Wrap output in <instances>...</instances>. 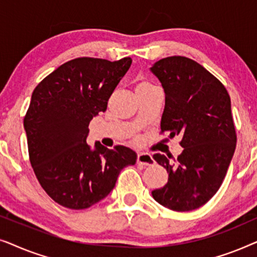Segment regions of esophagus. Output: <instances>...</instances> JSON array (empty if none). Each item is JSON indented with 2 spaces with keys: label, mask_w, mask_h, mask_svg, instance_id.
<instances>
[{
  "label": "esophagus",
  "mask_w": 257,
  "mask_h": 257,
  "mask_svg": "<svg viewBox=\"0 0 257 257\" xmlns=\"http://www.w3.org/2000/svg\"><path fill=\"white\" fill-rule=\"evenodd\" d=\"M137 161H138L139 165H144V166H151V165L154 164L152 156L149 153H144V152L138 153V160Z\"/></svg>",
  "instance_id": "esophagus-1"
}]
</instances>
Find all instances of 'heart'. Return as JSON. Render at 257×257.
Returning <instances> with one entry per match:
<instances>
[{
    "label": "heart",
    "instance_id": "obj_1",
    "mask_svg": "<svg viewBox=\"0 0 257 257\" xmlns=\"http://www.w3.org/2000/svg\"><path fill=\"white\" fill-rule=\"evenodd\" d=\"M143 84H150V83H147V82H142L139 84V85H143Z\"/></svg>",
    "mask_w": 257,
    "mask_h": 257
}]
</instances>
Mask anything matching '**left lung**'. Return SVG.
<instances>
[{
  "mask_svg": "<svg viewBox=\"0 0 257 257\" xmlns=\"http://www.w3.org/2000/svg\"><path fill=\"white\" fill-rule=\"evenodd\" d=\"M150 70L165 92L161 132L181 135L184 147L175 163L164 154L153 156L166 168L168 181L152 196L168 209L189 212L215 195L234 156L230 97L219 79L187 57L163 58Z\"/></svg>",
  "mask_w": 257,
  "mask_h": 257,
  "instance_id": "obj_1",
  "label": "left lung"
}]
</instances>
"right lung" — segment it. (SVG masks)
<instances>
[{"label":"right lung","mask_w":257,"mask_h":257,"mask_svg":"<svg viewBox=\"0 0 257 257\" xmlns=\"http://www.w3.org/2000/svg\"><path fill=\"white\" fill-rule=\"evenodd\" d=\"M132 59L82 57L58 66L34 90L24 118L31 166L50 198L70 209H85L110 194L118 175L137 163L125 146L86 144L89 124L100 112Z\"/></svg>","instance_id":"add662e5"}]
</instances>
